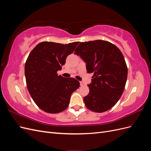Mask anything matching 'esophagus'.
<instances>
[{
	"instance_id": "1",
	"label": "esophagus",
	"mask_w": 151,
	"mask_h": 151,
	"mask_svg": "<svg viewBox=\"0 0 151 151\" xmlns=\"http://www.w3.org/2000/svg\"><path fill=\"white\" fill-rule=\"evenodd\" d=\"M80 85H81V86H84V83H83V82L81 81V82H80Z\"/></svg>"
}]
</instances>
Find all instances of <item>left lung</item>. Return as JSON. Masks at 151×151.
<instances>
[{
    "label": "left lung",
    "mask_w": 151,
    "mask_h": 151,
    "mask_svg": "<svg viewBox=\"0 0 151 151\" xmlns=\"http://www.w3.org/2000/svg\"><path fill=\"white\" fill-rule=\"evenodd\" d=\"M86 63L88 73H94L84 98L90 110L102 113L115 106L126 84L128 69L122 53L115 45L104 40L81 42L75 50Z\"/></svg>",
    "instance_id": "8db88e82"
}]
</instances>
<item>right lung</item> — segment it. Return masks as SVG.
<instances>
[{
	"mask_svg": "<svg viewBox=\"0 0 151 151\" xmlns=\"http://www.w3.org/2000/svg\"><path fill=\"white\" fill-rule=\"evenodd\" d=\"M79 43L43 42L30 52L24 67L26 85L32 99L43 111L57 113L65 110L72 93L79 88L76 79L57 74Z\"/></svg>",
	"mask_w": 151,
	"mask_h": 151,
	"instance_id": "add662e5",
	"label": "right lung"
}]
</instances>
